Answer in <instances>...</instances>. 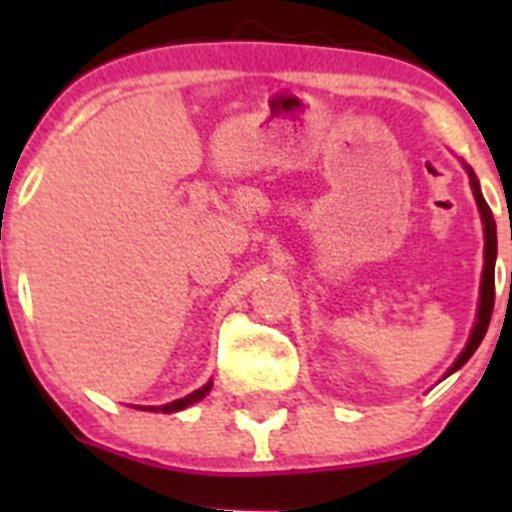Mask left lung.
<instances>
[{
	"mask_svg": "<svg viewBox=\"0 0 512 512\" xmlns=\"http://www.w3.org/2000/svg\"><path fill=\"white\" fill-rule=\"evenodd\" d=\"M469 176H472V189H474V200H477L479 212H482V223H485V274H482V297H479V312H477V325L472 330V338H469L467 348L461 351V356L456 359V364L451 366V372L461 369L467 364L469 356L477 351V346L482 343L487 333V325H490L492 318V305H495V256H497V230H495V217H492L490 205L485 202L482 192H479V184L474 179L472 169H469ZM449 372V374H451Z\"/></svg>",
	"mask_w": 512,
	"mask_h": 512,
	"instance_id": "1",
	"label": "left lung"
}]
</instances>
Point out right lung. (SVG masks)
I'll use <instances>...</instances> for the list:
<instances>
[{"label":"right lung","instance_id":"1","mask_svg":"<svg viewBox=\"0 0 512 512\" xmlns=\"http://www.w3.org/2000/svg\"><path fill=\"white\" fill-rule=\"evenodd\" d=\"M210 387H212V382H207L202 390H194L192 395L182 397V400H174V402H169V405H161V408H148V410H156V413L158 410H161V413H176V410H184V408H189V405H194V402H200L202 397L210 392Z\"/></svg>","mask_w":512,"mask_h":512}]
</instances>
